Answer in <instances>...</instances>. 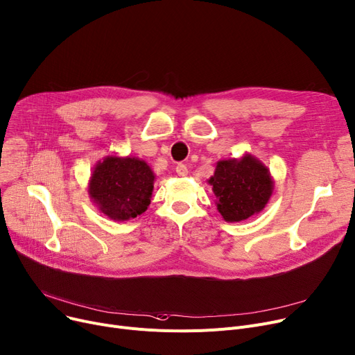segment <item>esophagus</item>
<instances>
[{"mask_svg": "<svg viewBox=\"0 0 355 355\" xmlns=\"http://www.w3.org/2000/svg\"><path fill=\"white\" fill-rule=\"evenodd\" d=\"M175 173H177L180 177H185V175H188V168H187V165H185V164H178L177 167H175Z\"/></svg>", "mask_w": 355, "mask_h": 355, "instance_id": "esophagus-1", "label": "esophagus"}]
</instances>
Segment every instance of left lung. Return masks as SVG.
Masks as SVG:
<instances>
[{"mask_svg":"<svg viewBox=\"0 0 355 355\" xmlns=\"http://www.w3.org/2000/svg\"><path fill=\"white\" fill-rule=\"evenodd\" d=\"M208 182L212 185L217 209L228 223L258 214L267 205L274 188L268 168L251 154L240 159L218 161Z\"/></svg>","mask_w":355,"mask_h":355,"instance_id":"left-lung-1","label":"left lung"}]
</instances>
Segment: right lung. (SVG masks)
<instances>
[{
    "label": "right lung",
    "instance_id": "right-lung-1",
    "mask_svg": "<svg viewBox=\"0 0 355 355\" xmlns=\"http://www.w3.org/2000/svg\"><path fill=\"white\" fill-rule=\"evenodd\" d=\"M154 180L155 175L144 159L108 155L94 168L88 194L108 218L128 221L148 208Z\"/></svg>",
    "mask_w": 355,
    "mask_h": 355
}]
</instances>
